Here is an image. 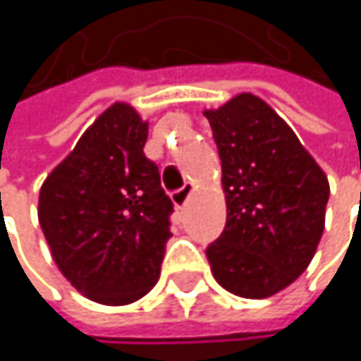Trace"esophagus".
I'll return each instance as SVG.
<instances>
[{"mask_svg":"<svg viewBox=\"0 0 361 361\" xmlns=\"http://www.w3.org/2000/svg\"><path fill=\"white\" fill-rule=\"evenodd\" d=\"M192 192H194V185H192V183H185L183 188H180V190H176V192H173V202H176V207H178V209H183V207L188 204V200H190Z\"/></svg>","mask_w":361,"mask_h":361,"instance_id":"obj_1","label":"esophagus"}]
</instances>
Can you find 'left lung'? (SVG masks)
I'll list each match as a JSON object with an SVG mask.
<instances>
[{
	"label": "left lung",
	"mask_w": 361,
	"mask_h": 361,
	"mask_svg": "<svg viewBox=\"0 0 361 361\" xmlns=\"http://www.w3.org/2000/svg\"><path fill=\"white\" fill-rule=\"evenodd\" d=\"M221 159L228 221L207 247L215 280L265 299L310 265L324 232L328 180L295 131L261 98L240 94L207 110Z\"/></svg>",
	"instance_id": "1"
}]
</instances>
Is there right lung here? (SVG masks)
Here are the masks:
<instances>
[{"label":"right lung","mask_w":361,"mask_h":361,"mask_svg":"<svg viewBox=\"0 0 361 361\" xmlns=\"http://www.w3.org/2000/svg\"><path fill=\"white\" fill-rule=\"evenodd\" d=\"M148 123L112 104L39 192V224L64 278L87 299L127 305L159 280L173 202L144 154Z\"/></svg>","instance_id":"add662e5"}]
</instances>
